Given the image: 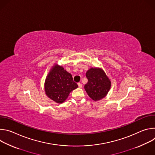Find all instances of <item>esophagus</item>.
<instances>
[{
	"label": "esophagus",
	"instance_id": "1",
	"mask_svg": "<svg viewBox=\"0 0 155 155\" xmlns=\"http://www.w3.org/2000/svg\"><path fill=\"white\" fill-rule=\"evenodd\" d=\"M78 87H82V84H81V83H78Z\"/></svg>",
	"mask_w": 155,
	"mask_h": 155
}]
</instances>
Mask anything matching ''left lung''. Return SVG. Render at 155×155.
Returning a JSON list of instances; mask_svg holds the SVG:
<instances>
[{"mask_svg": "<svg viewBox=\"0 0 155 155\" xmlns=\"http://www.w3.org/2000/svg\"><path fill=\"white\" fill-rule=\"evenodd\" d=\"M87 83L84 85V89L94 101H99L104 98L110 90L111 83L105 72L101 69L91 68L86 73Z\"/></svg>", "mask_w": 155, "mask_h": 155, "instance_id": "obj_1", "label": "left lung"}]
</instances>
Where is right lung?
Returning a JSON list of instances; mask_svg holds the SVG:
<instances>
[{"instance_id":"1","label":"right lung","mask_w":155,"mask_h":155,"mask_svg":"<svg viewBox=\"0 0 155 155\" xmlns=\"http://www.w3.org/2000/svg\"><path fill=\"white\" fill-rule=\"evenodd\" d=\"M78 84L73 81L72 75L58 65L48 75L45 83L46 94L57 103H62Z\"/></svg>"}]
</instances>
